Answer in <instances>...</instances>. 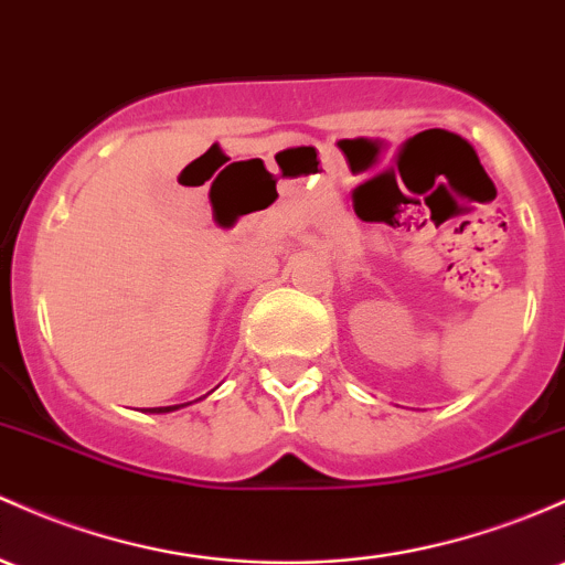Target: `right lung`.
<instances>
[{"label":"right lung","instance_id":"1","mask_svg":"<svg viewBox=\"0 0 565 565\" xmlns=\"http://www.w3.org/2000/svg\"><path fill=\"white\" fill-rule=\"evenodd\" d=\"M188 405H192V402H184V405H171V407H150L147 413H171V411H179V407H188Z\"/></svg>","mask_w":565,"mask_h":565}]
</instances>
